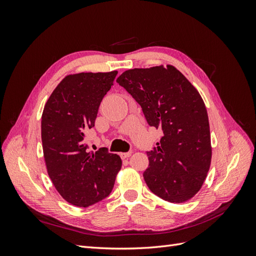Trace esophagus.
<instances>
[{"label": "esophagus", "mask_w": 256, "mask_h": 256, "mask_svg": "<svg viewBox=\"0 0 256 256\" xmlns=\"http://www.w3.org/2000/svg\"><path fill=\"white\" fill-rule=\"evenodd\" d=\"M131 154H132L131 152H120V156L122 159H126V158H128V157L131 156Z\"/></svg>", "instance_id": "esophagus-1"}]
</instances>
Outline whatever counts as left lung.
<instances>
[{"mask_svg":"<svg viewBox=\"0 0 256 256\" xmlns=\"http://www.w3.org/2000/svg\"><path fill=\"white\" fill-rule=\"evenodd\" d=\"M116 81L141 106L148 125L164 131L156 148L147 152L146 184L170 203L187 202L202 188L212 162L203 98L172 65L129 69Z\"/></svg>","mask_w":256,"mask_h":256,"instance_id":"8db88e82","label":"left lung"}]
</instances>
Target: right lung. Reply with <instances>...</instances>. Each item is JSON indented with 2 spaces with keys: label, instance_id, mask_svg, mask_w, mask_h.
<instances>
[{
  "label": "right lung",
  "instance_id": "add662e5",
  "mask_svg": "<svg viewBox=\"0 0 256 256\" xmlns=\"http://www.w3.org/2000/svg\"><path fill=\"white\" fill-rule=\"evenodd\" d=\"M118 72L68 74L54 88L42 115L44 158L65 200L88 207L110 194L122 159L104 148L88 152L85 132L95 125L100 102Z\"/></svg>",
  "mask_w": 256,
  "mask_h": 256
}]
</instances>
